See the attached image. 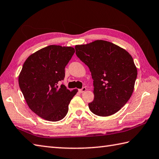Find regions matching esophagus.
<instances>
[{"instance_id": "obj_1", "label": "esophagus", "mask_w": 159, "mask_h": 159, "mask_svg": "<svg viewBox=\"0 0 159 159\" xmlns=\"http://www.w3.org/2000/svg\"><path fill=\"white\" fill-rule=\"evenodd\" d=\"M86 90V87H83V88L82 89H79V92L80 93H84Z\"/></svg>"}]
</instances>
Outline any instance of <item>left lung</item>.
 Listing matches in <instances>:
<instances>
[{
    "mask_svg": "<svg viewBox=\"0 0 159 159\" xmlns=\"http://www.w3.org/2000/svg\"><path fill=\"white\" fill-rule=\"evenodd\" d=\"M76 55L88 66L93 80L90 111L100 116L117 112L130 98L137 76L133 58L124 48L98 40L75 46Z\"/></svg>",
    "mask_w": 159,
    "mask_h": 159,
    "instance_id": "8db88e82",
    "label": "left lung"
}]
</instances>
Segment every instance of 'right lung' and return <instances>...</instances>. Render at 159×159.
Here are the masks:
<instances>
[{
	"instance_id": "obj_1",
	"label": "right lung",
	"mask_w": 159,
	"mask_h": 159,
	"mask_svg": "<svg viewBox=\"0 0 159 159\" xmlns=\"http://www.w3.org/2000/svg\"><path fill=\"white\" fill-rule=\"evenodd\" d=\"M75 53L74 48L49 45L27 57L18 76V84L27 105L38 116L49 121L62 119L77 89L70 91L59 81Z\"/></svg>"
}]
</instances>
